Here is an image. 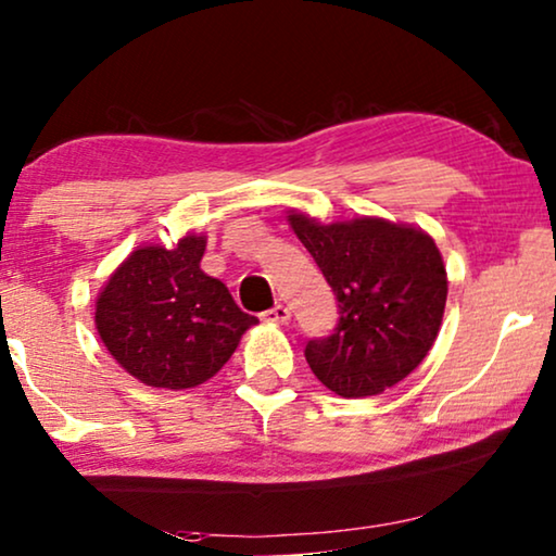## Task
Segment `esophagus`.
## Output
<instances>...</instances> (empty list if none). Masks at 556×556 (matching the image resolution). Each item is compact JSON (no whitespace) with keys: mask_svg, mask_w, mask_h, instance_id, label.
I'll list each match as a JSON object with an SVG mask.
<instances>
[{"mask_svg":"<svg viewBox=\"0 0 556 556\" xmlns=\"http://www.w3.org/2000/svg\"><path fill=\"white\" fill-rule=\"evenodd\" d=\"M289 317H292V312H289V307H285V304H275V307L262 315L264 323H275V325H287Z\"/></svg>","mask_w":556,"mask_h":556,"instance_id":"esophagus-1","label":"esophagus"}]
</instances>
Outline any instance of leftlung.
<instances>
[{"label": "left lung", "mask_w": 556, "mask_h": 556, "mask_svg": "<svg viewBox=\"0 0 556 556\" xmlns=\"http://www.w3.org/2000/svg\"><path fill=\"white\" fill-rule=\"evenodd\" d=\"M289 224L338 300V327L304 348L317 380L367 397L408 378L435 342L448 294L435 241L386 218L325 226L289 214Z\"/></svg>", "instance_id": "1"}]
</instances>
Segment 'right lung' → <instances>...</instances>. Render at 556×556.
I'll return each instance as SVG.
<instances>
[{"mask_svg":"<svg viewBox=\"0 0 556 556\" xmlns=\"http://www.w3.org/2000/svg\"><path fill=\"white\" fill-rule=\"evenodd\" d=\"M203 237H186L176 249H136L98 296L100 340L146 386H201L260 323L237 307L224 281L203 275Z\"/></svg>","mask_w":556,"mask_h":556,"instance_id":"right-lung-1","label":"right lung"}]
</instances>
